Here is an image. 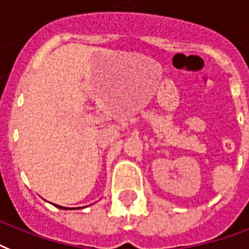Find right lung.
<instances>
[{
  "label": "right lung",
  "mask_w": 249,
  "mask_h": 249,
  "mask_svg": "<svg viewBox=\"0 0 249 249\" xmlns=\"http://www.w3.org/2000/svg\"><path fill=\"white\" fill-rule=\"evenodd\" d=\"M57 208H59V209H78V208H65V207H59V205H55Z\"/></svg>",
  "instance_id": "right-lung-1"
}]
</instances>
